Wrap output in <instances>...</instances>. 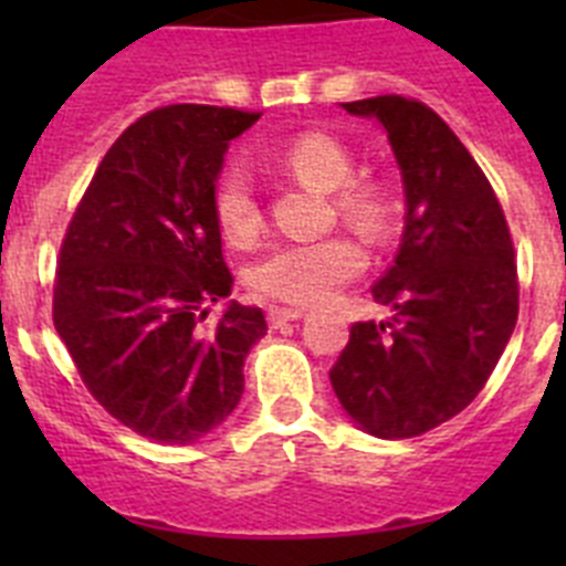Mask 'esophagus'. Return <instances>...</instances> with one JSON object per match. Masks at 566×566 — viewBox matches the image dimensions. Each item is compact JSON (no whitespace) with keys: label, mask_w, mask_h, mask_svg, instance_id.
Listing matches in <instances>:
<instances>
[{"label":"esophagus","mask_w":566,"mask_h":566,"mask_svg":"<svg viewBox=\"0 0 566 566\" xmlns=\"http://www.w3.org/2000/svg\"><path fill=\"white\" fill-rule=\"evenodd\" d=\"M303 317V308H286V306H272L266 312V319L269 326L272 328H280L283 323H292V319H300Z\"/></svg>","instance_id":"1"}]
</instances>
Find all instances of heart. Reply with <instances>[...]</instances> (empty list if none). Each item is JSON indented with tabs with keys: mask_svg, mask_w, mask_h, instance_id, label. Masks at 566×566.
Here are the masks:
<instances>
[{
	"mask_svg": "<svg viewBox=\"0 0 566 566\" xmlns=\"http://www.w3.org/2000/svg\"><path fill=\"white\" fill-rule=\"evenodd\" d=\"M280 164L303 184L334 195L339 212L371 238H382L397 218L391 187L371 175L352 178L354 158L343 142L328 133H300L280 149ZM214 221L223 238L247 247L263 229V209L254 198L243 167H227L212 192ZM365 249L352 234L319 240H289L269 249L249 269V289L272 303L308 306L326 300L334 289L357 277L365 269Z\"/></svg>",
	"mask_w": 566,
	"mask_h": 566,
	"instance_id": "obj_1",
	"label": "heart"
}]
</instances>
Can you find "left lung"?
<instances>
[{
  "mask_svg": "<svg viewBox=\"0 0 566 566\" xmlns=\"http://www.w3.org/2000/svg\"><path fill=\"white\" fill-rule=\"evenodd\" d=\"M382 122L405 184V232L371 289L388 323H354L328 371L348 417L379 439H411L464 411L518 317L516 249L488 175L428 104H343Z\"/></svg>",
  "mask_w": 566,
  "mask_h": 566,
  "instance_id": "obj_1",
  "label": "left lung"
}]
</instances>
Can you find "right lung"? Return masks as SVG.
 Returning <instances> with one entry per match:
<instances>
[{
    "label": "right lung",
    "mask_w": 566,
    "mask_h": 566,
    "mask_svg": "<svg viewBox=\"0 0 566 566\" xmlns=\"http://www.w3.org/2000/svg\"><path fill=\"white\" fill-rule=\"evenodd\" d=\"M260 113L169 104L129 124L98 164L59 249L53 326L98 405L161 444L201 439L234 411L260 308L232 292L212 192L232 138Z\"/></svg>",
    "instance_id": "1"
}]
</instances>
